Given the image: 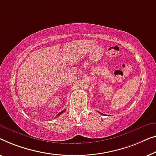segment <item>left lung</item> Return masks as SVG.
<instances>
[{
  "mask_svg": "<svg viewBox=\"0 0 156 156\" xmlns=\"http://www.w3.org/2000/svg\"><path fill=\"white\" fill-rule=\"evenodd\" d=\"M99 113H100V114H101V115H104V114H102V113H101V112H99Z\"/></svg>",
  "mask_w": 156,
  "mask_h": 156,
  "instance_id": "obj_1",
  "label": "left lung"
}]
</instances>
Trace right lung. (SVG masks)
<instances>
[{
    "label": "right lung",
    "mask_w": 156,
    "mask_h": 156,
    "mask_svg": "<svg viewBox=\"0 0 156 156\" xmlns=\"http://www.w3.org/2000/svg\"><path fill=\"white\" fill-rule=\"evenodd\" d=\"M65 112V109H64V110L61 111V112H59V113L58 114V115H56V117H58V116H59V115H61V114H62V113H63V112Z\"/></svg>",
    "instance_id": "1"
}]
</instances>
